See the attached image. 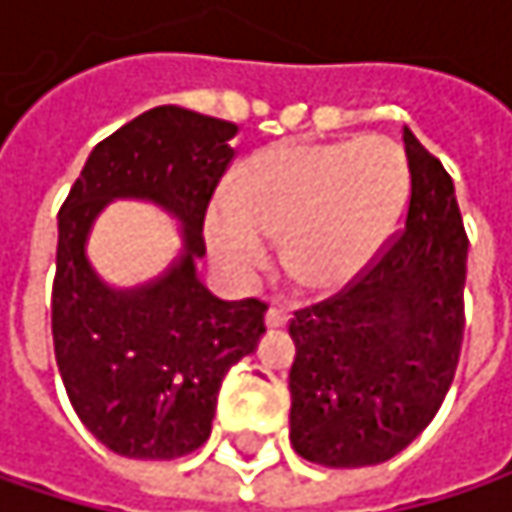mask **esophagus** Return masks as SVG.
<instances>
[{"label": "esophagus", "mask_w": 512, "mask_h": 512, "mask_svg": "<svg viewBox=\"0 0 512 512\" xmlns=\"http://www.w3.org/2000/svg\"><path fill=\"white\" fill-rule=\"evenodd\" d=\"M287 320H290V311H287L281 302H272L269 311H266V326H269V329H284Z\"/></svg>", "instance_id": "obj_1"}]
</instances>
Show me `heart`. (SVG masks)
<instances>
[{
	"instance_id": "b5f03b06",
	"label": "heart",
	"mask_w": 512,
	"mask_h": 512,
	"mask_svg": "<svg viewBox=\"0 0 512 512\" xmlns=\"http://www.w3.org/2000/svg\"><path fill=\"white\" fill-rule=\"evenodd\" d=\"M412 192L403 148L388 136L278 142L252 154L231 180V204L207 216L216 257L255 275L281 240V266L311 293L361 278L397 234Z\"/></svg>"
}]
</instances>
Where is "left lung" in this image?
I'll use <instances>...</instances> for the list:
<instances>
[{
	"label": "left lung",
	"instance_id": "1",
	"mask_svg": "<svg viewBox=\"0 0 512 512\" xmlns=\"http://www.w3.org/2000/svg\"><path fill=\"white\" fill-rule=\"evenodd\" d=\"M403 228L350 287L293 311L290 442L329 468L397 457L439 412L465 332V257L454 180L409 130Z\"/></svg>",
	"mask_w": 512,
	"mask_h": 512
}]
</instances>
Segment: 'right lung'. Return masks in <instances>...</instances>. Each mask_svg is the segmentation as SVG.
<instances>
[{"label":"right lung","instance_id":"1","mask_svg":"<svg viewBox=\"0 0 512 512\" xmlns=\"http://www.w3.org/2000/svg\"><path fill=\"white\" fill-rule=\"evenodd\" d=\"M237 124L156 106L103 139L58 210L52 344L79 421L130 460H177L210 439L225 373L255 353L266 302H225L198 278L204 216L234 162ZM112 197H148L181 219L184 252L142 288L106 285L87 234Z\"/></svg>","mask_w":512,"mask_h":512}]
</instances>
